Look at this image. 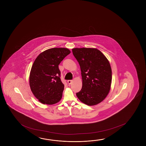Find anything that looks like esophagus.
<instances>
[{"label":"esophagus","mask_w":146,"mask_h":146,"mask_svg":"<svg viewBox=\"0 0 146 146\" xmlns=\"http://www.w3.org/2000/svg\"><path fill=\"white\" fill-rule=\"evenodd\" d=\"M72 81H73V80H68V84H71L72 82Z\"/></svg>","instance_id":"esophagus-1"}]
</instances>
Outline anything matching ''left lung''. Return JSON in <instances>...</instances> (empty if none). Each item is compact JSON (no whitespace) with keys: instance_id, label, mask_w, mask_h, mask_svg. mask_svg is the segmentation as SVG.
Here are the masks:
<instances>
[{"instance_id":"1","label":"left lung","mask_w":146,"mask_h":146,"mask_svg":"<svg viewBox=\"0 0 146 146\" xmlns=\"http://www.w3.org/2000/svg\"><path fill=\"white\" fill-rule=\"evenodd\" d=\"M81 70L82 86L76 96L89 106L98 104L110 92L112 79L110 64L100 50L93 48L72 49Z\"/></svg>"}]
</instances>
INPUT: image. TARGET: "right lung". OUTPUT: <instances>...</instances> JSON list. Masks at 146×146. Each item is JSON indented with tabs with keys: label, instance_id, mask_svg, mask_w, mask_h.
Instances as JSON below:
<instances>
[{
	"label": "right lung",
	"instance_id": "right-lung-1",
	"mask_svg": "<svg viewBox=\"0 0 146 146\" xmlns=\"http://www.w3.org/2000/svg\"><path fill=\"white\" fill-rule=\"evenodd\" d=\"M70 52L68 48H50L35 60L29 74V86L42 104L52 105L62 98L64 85L60 78L58 65Z\"/></svg>",
	"mask_w": 146,
	"mask_h": 146
}]
</instances>
